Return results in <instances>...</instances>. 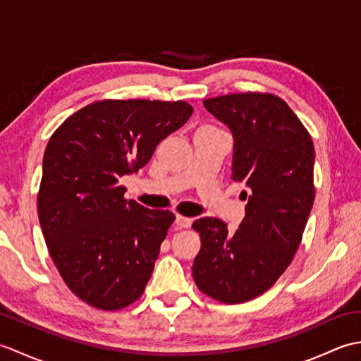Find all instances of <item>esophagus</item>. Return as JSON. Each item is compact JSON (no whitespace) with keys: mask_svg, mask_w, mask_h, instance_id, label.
<instances>
[{"mask_svg":"<svg viewBox=\"0 0 361 361\" xmlns=\"http://www.w3.org/2000/svg\"><path fill=\"white\" fill-rule=\"evenodd\" d=\"M175 224H176V226H178V228H189L190 225H192V219L176 214V216H175Z\"/></svg>","mask_w":361,"mask_h":361,"instance_id":"1","label":"esophagus"}]
</instances>
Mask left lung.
<instances>
[{"mask_svg": "<svg viewBox=\"0 0 361 361\" xmlns=\"http://www.w3.org/2000/svg\"><path fill=\"white\" fill-rule=\"evenodd\" d=\"M203 105L233 135V178L248 188L242 190L248 203L234 233L220 219L194 221L202 248L192 276L203 293L239 304L265 293L301 243L315 200V150L307 130L278 96L228 94Z\"/></svg>", "mask_w": 361, "mask_h": 361, "instance_id": "obj_1", "label": "left lung"}]
</instances>
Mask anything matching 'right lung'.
<instances>
[{"label": "right lung", "instance_id": "1", "mask_svg": "<svg viewBox=\"0 0 361 361\" xmlns=\"http://www.w3.org/2000/svg\"><path fill=\"white\" fill-rule=\"evenodd\" d=\"M192 111L183 101H101L51 136L38 220L65 283L96 309L118 310L142 295L175 220L172 212L126 200L119 178L147 164Z\"/></svg>", "mask_w": 361, "mask_h": 361}]
</instances>
